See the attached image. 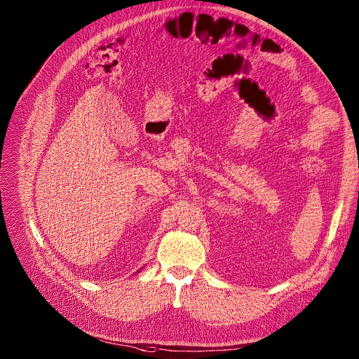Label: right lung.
Returning <instances> with one entry per match:
<instances>
[{"label":"right lung","mask_w":359,"mask_h":359,"mask_svg":"<svg viewBox=\"0 0 359 359\" xmlns=\"http://www.w3.org/2000/svg\"><path fill=\"white\" fill-rule=\"evenodd\" d=\"M137 273H139V271H137Z\"/></svg>","instance_id":"add662e5"}]
</instances>
